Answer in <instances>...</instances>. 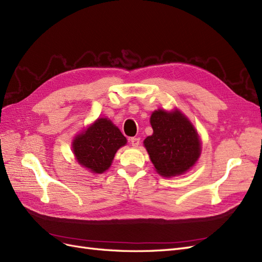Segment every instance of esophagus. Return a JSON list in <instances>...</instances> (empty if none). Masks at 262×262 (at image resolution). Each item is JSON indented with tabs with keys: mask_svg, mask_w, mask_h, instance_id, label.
Returning <instances> with one entry per match:
<instances>
[{
	"mask_svg": "<svg viewBox=\"0 0 262 262\" xmlns=\"http://www.w3.org/2000/svg\"><path fill=\"white\" fill-rule=\"evenodd\" d=\"M129 142H130L132 146L137 147V146H139L141 140H140V138H130V139H129Z\"/></svg>",
	"mask_w": 262,
	"mask_h": 262,
	"instance_id": "esophagus-1",
	"label": "esophagus"
}]
</instances>
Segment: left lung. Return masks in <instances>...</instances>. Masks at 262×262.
<instances>
[{
  "mask_svg": "<svg viewBox=\"0 0 262 262\" xmlns=\"http://www.w3.org/2000/svg\"><path fill=\"white\" fill-rule=\"evenodd\" d=\"M153 134L144 140L150 161L164 177L181 175L192 167L201 146L193 125L178 110H157L150 116Z\"/></svg>",
  "mask_w": 262,
  "mask_h": 262,
  "instance_id": "left-lung-1",
  "label": "left lung"
}]
</instances>
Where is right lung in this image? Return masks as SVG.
<instances>
[{
    "label": "right lung",
    "instance_id": "add662e5",
    "mask_svg": "<svg viewBox=\"0 0 262 262\" xmlns=\"http://www.w3.org/2000/svg\"><path fill=\"white\" fill-rule=\"evenodd\" d=\"M126 143V139L116 125L100 118L73 142V152L77 162L96 173L107 170L118 148Z\"/></svg>",
    "mask_w": 262,
    "mask_h": 262
}]
</instances>
